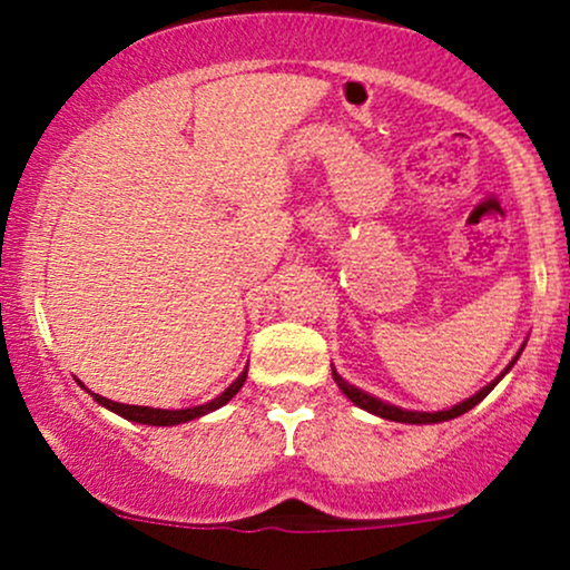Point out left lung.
Masks as SVG:
<instances>
[{
  "instance_id": "left-lung-1",
  "label": "left lung",
  "mask_w": 570,
  "mask_h": 570,
  "mask_svg": "<svg viewBox=\"0 0 570 570\" xmlns=\"http://www.w3.org/2000/svg\"><path fill=\"white\" fill-rule=\"evenodd\" d=\"M522 348H525V343H522ZM522 348L517 351V356L512 358V362H509V367L501 372L499 377H495V381H490L485 389L482 391H476L474 396H469V399H463L461 404H455V407H450V410H440V412H417V410H402V407H396V404H389V402H383V399H377V396H370L367 391H362V389H356V385H351L348 381H345V377H340L337 375V370H332V377H335V383L340 385V391H343L345 396L351 399L353 404H356V407H362V410H367V412H372V415H381V417H385V421H396V423H442V421H453V417H458V415H463V412H469L474 407V404H480L482 399H485L490 391L495 389V385H499V381L503 375H507L509 370L514 367V362L517 358H520V353H522Z\"/></svg>"
}]
</instances>
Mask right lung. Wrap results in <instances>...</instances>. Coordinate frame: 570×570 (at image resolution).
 Here are the masks:
<instances>
[{"label":"right lung","mask_w":570,"mask_h":570,"mask_svg":"<svg viewBox=\"0 0 570 570\" xmlns=\"http://www.w3.org/2000/svg\"><path fill=\"white\" fill-rule=\"evenodd\" d=\"M248 370V367H246ZM246 370L240 372L238 377H235V381L227 385L225 391H222V394L217 396V399H212V402H206V404H200V407H187V410H158V407H141V404H122V402H112V399H107V396H101V394H90L96 399L98 404H101V407H107V410H112V412H117V415H122L126 417V421H134V423H147V426H179V423H187V421H195V417H200V415H206V412H214V410H219L222 404H227L230 402V399L238 394L240 391V385H244V381H246ZM82 385V383H80ZM85 389V385H82Z\"/></svg>","instance_id":"1"}]
</instances>
